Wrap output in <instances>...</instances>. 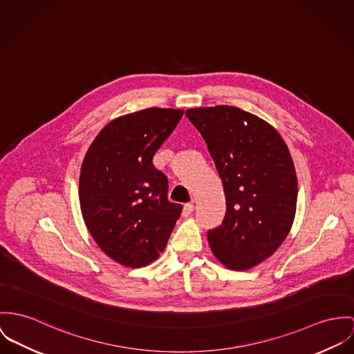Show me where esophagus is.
I'll list each match as a JSON object with an SVG mask.
<instances>
[{"label": "esophagus", "instance_id": "1", "mask_svg": "<svg viewBox=\"0 0 354 354\" xmlns=\"http://www.w3.org/2000/svg\"><path fill=\"white\" fill-rule=\"evenodd\" d=\"M192 212H194V205H192V203H186V205L183 206L182 216H183V217H189Z\"/></svg>", "mask_w": 354, "mask_h": 354}]
</instances>
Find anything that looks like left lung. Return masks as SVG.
Here are the masks:
<instances>
[{"label": "left lung", "mask_w": 354, "mask_h": 354, "mask_svg": "<svg viewBox=\"0 0 354 354\" xmlns=\"http://www.w3.org/2000/svg\"><path fill=\"white\" fill-rule=\"evenodd\" d=\"M217 167L226 198L222 223L207 232L218 260L249 270L276 252L292 226L298 179L281 136L264 120L221 105L186 111Z\"/></svg>", "instance_id": "left-lung-1"}]
</instances>
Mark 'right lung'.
<instances>
[{"label":"right lung","instance_id":"right-lung-1","mask_svg":"<svg viewBox=\"0 0 354 354\" xmlns=\"http://www.w3.org/2000/svg\"><path fill=\"white\" fill-rule=\"evenodd\" d=\"M183 110L149 108L109 122L86 152L80 178L84 223L114 261L138 268L158 259L183 206L152 163Z\"/></svg>","mask_w":354,"mask_h":354}]
</instances>
